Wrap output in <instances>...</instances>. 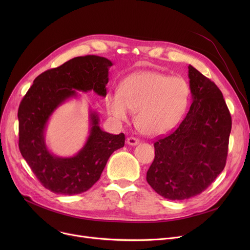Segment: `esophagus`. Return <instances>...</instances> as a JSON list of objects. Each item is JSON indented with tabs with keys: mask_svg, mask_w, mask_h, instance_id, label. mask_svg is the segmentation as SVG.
Here are the masks:
<instances>
[{
	"mask_svg": "<svg viewBox=\"0 0 250 250\" xmlns=\"http://www.w3.org/2000/svg\"><path fill=\"white\" fill-rule=\"evenodd\" d=\"M126 143H127V145H129V146H137L138 144L140 143V141L138 139H136V138L129 137V138H127Z\"/></svg>",
	"mask_w": 250,
	"mask_h": 250,
	"instance_id": "34e87169",
	"label": "esophagus"
}]
</instances>
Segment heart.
Listing matches in <instances>:
<instances>
[{
	"label": "heart",
	"mask_w": 250,
	"mask_h": 250,
	"mask_svg": "<svg viewBox=\"0 0 250 250\" xmlns=\"http://www.w3.org/2000/svg\"><path fill=\"white\" fill-rule=\"evenodd\" d=\"M189 88L185 79L145 71L125 79L118 93L105 100L108 113L116 122H126L136 111L135 123L147 136H160L173 129L189 103Z\"/></svg>",
	"instance_id": "b5f03b06"
}]
</instances>
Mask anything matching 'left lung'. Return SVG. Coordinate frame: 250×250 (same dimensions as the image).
<instances>
[{"instance_id":"obj_1","label":"left lung","mask_w":250,"mask_h":250,"mask_svg":"<svg viewBox=\"0 0 250 250\" xmlns=\"http://www.w3.org/2000/svg\"><path fill=\"white\" fill-rule=\"evenodd\" d=\"M191 105L169 136L154 144L147 181L163 198L187 200L203 192L223 171L232 121L217 85L188 65Z\"/></svg>"}]
</instances>
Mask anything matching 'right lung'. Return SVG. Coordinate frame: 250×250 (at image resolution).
Wrapping results in <instances>:
<instances>
[{
    "label": "right lung",
    "mask_w": 250,
    "mask_h": 250,
    "mask_svg": "<svg viewBox=\"0 0 250 250\" xmlns=\"http://www.w3.org/2000/svg\"><path fill=\"white\" fill-rule=\"evenodd\" d=\"M113 63L99 56L77 57L39 75L18 109L19 149L42 185L50 191L82 193L100 178L111 154L125 146V135L104 132L99 114L89 111V136L84 146L71 157L51 153L45 143L47 123L62 104L78 98V91H93L106 96L108 71Z\"/></svg>",
    "instance_id": "add662e5"
}]
</instances>
